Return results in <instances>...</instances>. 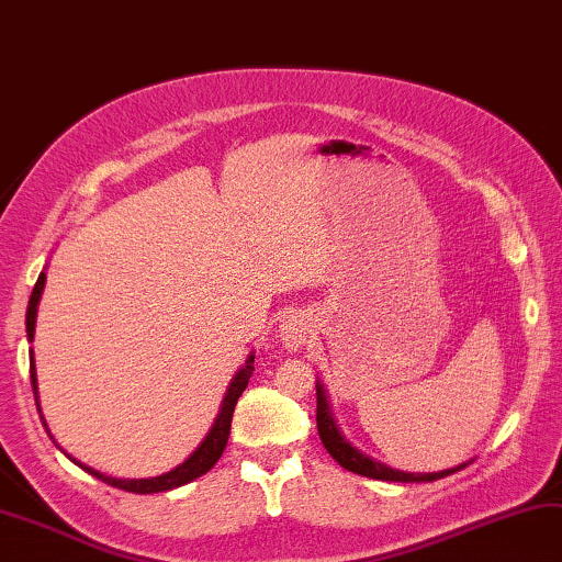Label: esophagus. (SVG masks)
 Segmentation results:
<instances>
[{"mask_svg": "<svg viewBox=\"0 0 562 562\" xmlns=\"http://www.w3.org/2000/svg\"><path fill=\"white\" fill-rule=\"evenodd\" d=\"M311 337H313V327L308 323V317H305L303 313H293L285 317L281 325V340H283L285 349L299 352L301 347L311 342Z\"/></svg>", "mask_w": 562, "mask_h": 562, "instance_id": "esophagus-1", "label": "esophagus"}]
</instances>
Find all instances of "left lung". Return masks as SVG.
I'll return each mask as SVG.
<instances>
[{"label":"left lung","instance_id":"1","mask_svg":"<svg viewBox=\"0 0 562 562\" xmlns=\"http://www.w3.org/2000/svg\"><path fill=\"white\" fill-rule=\"evenodd\" d=\"M317 413H315V420H317V432H321V440L325 450L333 454V460L337 464H342L345 470L355 472V474H362V477L369 480H381V482H436L440 477H448V474L458 472L462 468H468V462L458 464V468H450V470H442V472H401V470H391L386 468L384 462H376L374 458H369L362 450H357L352 442H349L340 428H337V423L333 418V408H330V401H327V394L321 381H317Z\"/></svg>","mask_w":562,"mask_h":562}]
</instances>
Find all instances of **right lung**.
Listing matches in <instances>:
<instances>
[{
  "mask_svg": "<svg viewBox=\"0 0 562 562\" xmlns=\"http://www.w3.org/2000/svg\"><path fill=\"white\" fill-rule=\"evenodd\" d=\"M44 285H46V273H41L34 291H31V299H29V308H26V335H29V342L34 340V330H36V311H38V301H41V293H44ZM29 364H31V386H34V396H36V406H38V381H36V364H34V349H29ZM254 372V355L247 357L245 367L239 369V372L235 374V379L229 381L227 386V394L225 398H222V406H220V413L217 418L213 423V428L207 430V436L203 438V442L195 448V452L190 454V458L186 462L178 464V468H173L171 472L166 474H158V477H149V480H116V477H108V474H102L98 470L88 468V464L78 462L76 458H68L78 464V468H82L85 472H90L92 477H98L102 482H108L110 486H116V490H124V492H134V494H156V492H168V490H176V486H183L188 482H193L198 477H203L205 472L213 470V464L220 460V454L225 452V446H227V438H229V428H232V413H235V406H237V398L241 396V391L247 389L249 384V376ZM38 413H41V406H38ZM41 420H44V416H41ZM46 426V420H44ZM50 436V432H48ZM53 440V436H50ZM56 442V440H53ZM58 446V442H56ZM60 448V446H58ZM63 450V448H60Z\"/></svg>",
  "mask_w": 562,
  "mask_h": 562,
  "instance_id": "right-lung-1",
  "label": "right lung"
}]
</instances>
